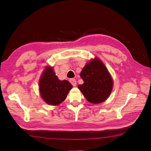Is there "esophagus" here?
<instances>
[{
	"mask_svg": "<svg viewBox=\"0 0 151 151\" xmlns=\"http://www.w3.org/2000/svg\"><path fill=\"white\" fill-rule=\"evenodd\" d=\"M69 82H70V83L73 85V86L75 87V86H76V80H75V79H73V78H71V79L69 80Z\"/></svg>",
	"mask_w": 151,
	"mask_h": 151,
	"instance_id": "34e87169",
	"label": "esophagus"
}]
</instances>
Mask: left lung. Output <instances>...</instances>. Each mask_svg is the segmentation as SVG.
<instances>
[{
  "label": "left lung",
  "mask_w": 151,
  "mask_h": 151,
  "mask_svg": "<svg viewBox=\"0 0 151 151\" xmlns=\"http://www.w3.org/2000/svg\"><path fill=\"white\" fill-rule=\"evenodd\" d=\"M80 77L83 83L78 87L88 102L101 103L109 97L113 88V80L99 58L95 57L86 64Z\"/></svg>",
  "instance_id": "1"
}]
</instances>
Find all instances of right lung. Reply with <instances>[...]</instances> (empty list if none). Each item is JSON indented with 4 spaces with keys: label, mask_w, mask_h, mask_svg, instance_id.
Instances as JSON below:
<instances>
[{
    "label": "right lung",
    "mask_w": 151,
    "mask_h": 151,
    "mask_svg": "<svg viewBox=\"0 0 151 151\" xmlns=\"http://www.w3.org/2000/svg\"><path fill=\"white\" fill-rule=\"evenodd\" d=\"M72 85L68 80H60L53 68L46 66L39 82L42 99L50 105H58L66 98Z\"/></svg>",
    "instance_id": "add662e5"
}]
</instances>
